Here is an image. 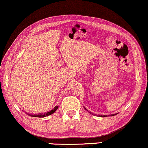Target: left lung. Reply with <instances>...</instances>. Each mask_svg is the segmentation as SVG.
I'll list each match as a JSON object with an SVG mask.
<instances>
[{"label": "left lung", "mask_w": 148, "mask_h": 148, "mask_svg": "<svg viewBox=\"0 0 148 148\" xmlns=\"http://www.w3.org/2000/svg\"><path fill=\"white\" fill-rule=\"evenodd\" d=\"M116 114H115L114 115H116ZM112 116H114V114H112ZM101 116H102V117H105V116H105V115H103H103H101Z\"/></svg>", "instance_id": "obj_1"}]
</instances>
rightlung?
Returning <instances> with one entry per match:
<instances>
[{"instance_id":"obj_1","label":"right lung","mask_w":148,"mask_h":148,"mask_svg":"<svg viewBox=\"0 0 148 148\" xmlns=\"http://www.w3.org/2000/svg\"><path fill=\"white\" fill-rule=\"evenodd\" d=\"M58 106H55L54 108H53V109L51 110V111L48 112H47V113L38 114H37V115H32V114H31L30 116H34V117H40V118H42V117H45V116H47L52 114L53 113L56 112V110L58 109Z\"/></svg>"}]
</instances>
